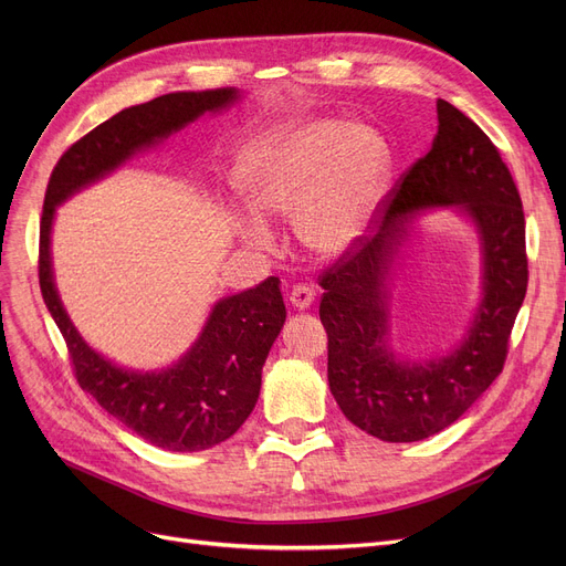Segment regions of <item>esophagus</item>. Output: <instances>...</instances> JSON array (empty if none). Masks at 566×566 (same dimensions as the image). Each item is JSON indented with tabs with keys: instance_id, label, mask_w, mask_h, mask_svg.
<instances>
[{
	"instance_id": "obj_1",
	"label": "esophagus",
	"mask_w": 566,
	"mask_h": 566,
	"mask_svg": "<svg viewBox=\"0 0 566 566\" xmlns=\"http://www.w3.org/2000/svg\"><path fill=\"white\" fill-rule=\"evenodd\" d=\"M314 298H316V291H314L312 286H307V284H295V286L291 289V293H289V303H291V307H295V310H307V307H312Z\"/></svg>"
}]
</instances>
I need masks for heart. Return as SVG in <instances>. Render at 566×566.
<instances>
[{
    "label": "heart",
    "instance_id": "obj_1",
    "mask_svg": "<svg viewBox=\"0 0 566 566\" xmlns=\"http://www.w3.org/2000/svg\"><path fill=\"white\" fill-rule=\"evenodd\" d=\"M390 156L376 130L335 118L268 135L245 156L238 188L252 211L295 218L301 241L318 256H342L360 241L382 201ZM235 233L271 248L259 216H238Z\"/></svg>",
    "mask_w": 566,
    "mask_h": 566
}]
</instances>
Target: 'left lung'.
Segmentation results:
<instances>
[{"label": "left lung", "instance_id": "left-lung-1", "mask_svg": "<svg viewBox=\"0 0 566 566\" xmlns=\"http://www.w3.org/2000/svg\"><path fill=\"white\" fill-rule=\"evenodd\" d=\"M431 151L382 203L380 227L323 273L318 316L328 333V382L346 418L385 442L424 440L454 424L497 378L527 289L525 216L514 178L486 133L438 98ZM457 207L479 229L483 301L464 339L410 364L389 348V277L409 218Z\"/></svg>", "mask_w": 566, "mask_h": 566}]
</instances>
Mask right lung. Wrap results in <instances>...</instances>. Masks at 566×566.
<instances>
[{
  "label": "right lung",
  "instance_id": "obj_1",
  "mask_svg": "<svg viewBox=\"0 0 566 566\" xmlns=\"http://www.w3.org/2000/svg\"><path fill=\"white\" fill-rule=\"evenodd\" d=\"M238 101L241 92L227 86L167 94L122 109L59 158L45 190L39 282L45 307L66 339L80 388L112 418L169 452L213 448L250 418L268 350L286 321L280 280L268 277L254 289L218 301L201 335L176 365L160 371H135L107 360L77 333L54 286L50 233L56 206L71 195L186 128L203 112L216 114Z\"/></svg>",
  "mask_w": 566,
  "mask_h": 566
}]
</instances>
